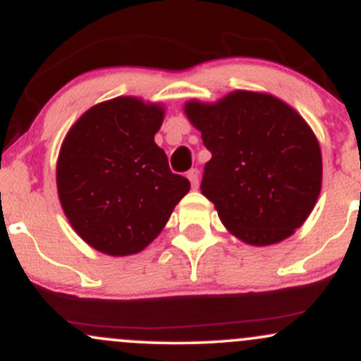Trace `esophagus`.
<instances>
[{
    "mask_svg": "<svg viewBox=\"0 0 361 361\" xmlns=\"http://www.w3.org/2000/svg\"><path fill=\"white\" fill-rule=\"evenodd\" d=\"M187 178H188V180H190V183H192V188L193 190H197V188H199V169H195V168H193V169H190V171L187 173Z\"/></svg>",
    "mask_w": 361,
    "mask_h": 361,
    "instance_id": "obj_1",
    "label": "esophagus"
}]
</instances>
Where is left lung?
Here are the masks:
<instances>
[{
  "mask_svg": "<svg viewBox=\"0 0 361 361\" xmlns=\"http://www.w3.org/2000/svg\"><path fill=\"white\" fill-rule=\"evenodd\" d=\"M185 114L212 154L200 190L226 229L253 247L291 236L322 188V154L308 123L281 99L250 90L193 99Z\"/></svg>",
  "mask_w": 361,
  "mask_h": 361,
  "instance_id": "left-lung-1",
  "label": "left lung"
}]
</instances>
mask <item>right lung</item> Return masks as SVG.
<instances>
[{
    "label": "right lung",
    "instance_id": "1",
    "mask_svg": "<svg viewBox=\"0 0 361 361\" xmlns=\"http://www.w3.org/2000/svg\"><path fill=\"white\" fill-rule=\"evenodd\" d=\"M164 108L114 97L87 109L59 149L58 197L78 236L113 257L144 250L190 190L154 142Z\"/></svg>",
    "mask_w": 361,
    "mask_h": 361
}]
</instances>
